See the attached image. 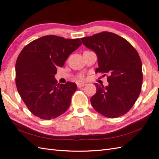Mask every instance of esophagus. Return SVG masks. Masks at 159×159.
I'll list each match as a JSON object with an SVG mask.
<instances>
[{
    "mask_svg": "<svg viewBox=\"0 0 159 159\" xmlns=\"http://www.w3.org/2000/svg\"><path fill=\"white\" fill-rule=\"evenodd\" d=\"M84 85H85V84L84 83H77V87H78V88H81V87H84Z\"/></svg>",
    "mask_w": 159,
    "mask_h": 159,
    "instance_id": "1",
    "label": "esophagus"
}]
</instances>
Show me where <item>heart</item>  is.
<instances>
[{
	"instance_id": "heart-1",
	"label": "heart",
	"mask_w": 159,
	"mask_h": 159,
	"mask_svg": "<svg viewBox=\"0 0 159 159\" xmlns=\"http://www.w3.org/2000/svg\"><path fill=\"white\" fill-rule=\"evenodd\" d=\"M79 79H83V76H79Z\"/></svg>"
}]
</instances>
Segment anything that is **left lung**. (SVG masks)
<instances>
[{
	"label": "left lung",
	"mask_w": 159,
	"mask_h": 159,
	"mask_svg": "<svg viewBox=\"0 0 159 159\" xmlns=\"http://www.w3.org/2000/svg\"><path fill=\"white\" fill-rule=\"evenodd\" d=\"M84 46L98 56L96 72L108 74L109 84L95 83L97 91L91 103L98 112L117 118L129 112L137 100L143 80L142 61L135 48L126 39L109 32L81 39Z\"/></svg>",
	"instance_id": "8db88e82"
}]
</instances>
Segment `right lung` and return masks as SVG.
<instances>
[{
    "label": "right lung",
    "instance_id": "add662e5",
    "mask_svg": "<svg viewBox=\"0 0 159 159\" xmlns=\"http://www.w3.org/2000/svg\"><path fill=\"white\" fill-rule=\"evenodd\" d=\"M79 39H68L55 35L33 40L21 50L16 64L17 91L34 116L50 120L64 113L70 105L76 83H57V68L80 46Z\"/></svg>",
    "mask_w": 159,
    "mask_h": 159
}]
</instances>
